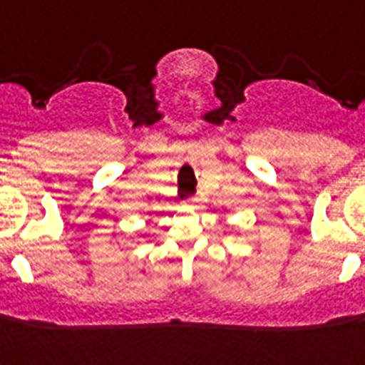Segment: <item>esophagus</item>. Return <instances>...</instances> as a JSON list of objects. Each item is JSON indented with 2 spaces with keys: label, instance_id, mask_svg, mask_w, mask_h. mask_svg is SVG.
Listing matches in <instances>:
<instances>
[{
  "label": "esophagus",
  "instance_id": "obj_1",
  "mask_svg": "<svg viewBox=\"0 0 365 365\" xmlns=\"http://www.w3.org/2000/svg\"><path fill=\"white\" fill-rule=\"evenodd\" d=\"M183 204H185V205H195L196 200H195V198H189V200H185V202H183Z\"/></svg>",
  "mask_w": 365,
  "mask_h": 365
}]
</instances>
